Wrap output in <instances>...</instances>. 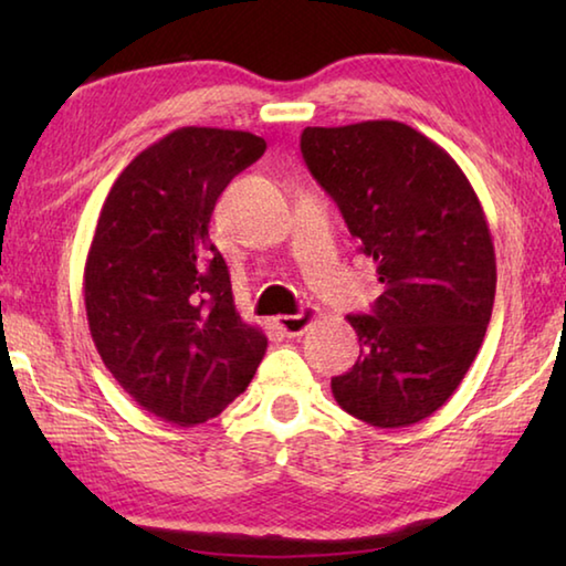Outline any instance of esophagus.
<instances>
[{"mask_svg": "<svg viewBox=\"0 0 566 566\" xmlns=\"http://www.w3.org/2000/svg\"><path fill=\"white\" fill-rule=\"evenodd\" d=\"M314 319H317V312L306 310L302 314H282V317H276L274 322L286 337H300V334H304Z\"/></svg>", "mask_w": 566, "mask_h": 566, "instance_id": "obj_1", "label": "esophagus"}]
</instances>
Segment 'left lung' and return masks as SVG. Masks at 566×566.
Here are the masks:
<instances>
[{
	"label": "left lung",
	"mask_w": 566,
	"mask_h": 566,
	"mask_svg": "<svg viewBox=\"0 0 566 566\" xmlns=\"http://www.w3.org/2000/svg\"><path fill=\"white\" fill-rule=\"evenodd\" d=\"M302 157L385 284L371 314L347 317L359 359L332 395L371 427L417 424L462 385L492 319L484 209L457 161L395 119L306 127Z\"/></svg>",
	"instance_id": "left-lung-1"
}]
</instances>
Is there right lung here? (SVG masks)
<instances>
[{
	"label": "right lung",
	"instance_id": "add662e5",
	"mask_svg": "<svg viewBox=\"0 0 566 566\" xmlns=\"http://www.w3.org/2000/svg\"><path fill=\"white\" fill-rule=\"evenodd\" d=\"M264 149L252 132L181 127L139 151L104 199L84 264L94 347L119 387L169 424L222 415L266 352L209 239L219 195Z\"/></svg>",
	"mask_w": 566,
	"mask_h": 566
}]
</instances>
